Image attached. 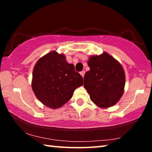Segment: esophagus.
Returning <instances> with one entry per match:
<instances>
[{"instance_id": "1", "label": "esophagus", "mask_w": 152, "mask_h": 152, "mask_svg": "<svg viewBox=\"0 0 152 152\" xmlns=\"http://www.w3.org/2000/svg\"><path fill=\"white\" fill-rule=\"evenodd\" d=\"M80 75L82 76V78H83V77L84 76V74H85V71H84V70L82 71V72H80Z\"/></svg>"}]
</instances>
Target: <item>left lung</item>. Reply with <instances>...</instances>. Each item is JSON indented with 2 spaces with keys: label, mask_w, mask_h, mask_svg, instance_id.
I'll return each mask as SVG.
<instances>
[{
  "label": "left lung",
  "mask_w": 152,
  "mask_h": 152,
  "mask_svg": "<svg viewBox=\"0 0 152 152\" xmlns=\"http://www.w3.org/2000/svg\"><path fill=\"white\" fill-rule=\"evenodd\" d=\"M90 70L84 77V86L91 101L102 109L113 106L124 92L125 74L116 59L104 51L101 55L90 56Z\"/></svg>",
  "instance_id": "1"
}]
</instances>
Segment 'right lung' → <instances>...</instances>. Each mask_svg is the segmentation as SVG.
Masks as SVG:
<instances>
[{"mask_svg": "<svg viewBox=\"0 0 152 152\" xmlns=\"http://www.w3.org/2000/svg\"><path fill=\"white\" fill-rule=\"evenodd\" d=\"M83 78L62 53L52 51L39 58L33 70L31 86L35 96L45 106L58 109L73 96Z\"/></svg>", "mask_w": 152, "mask_h": 152, "instance_id": "1", "label": "right lung"}]
</instances>
